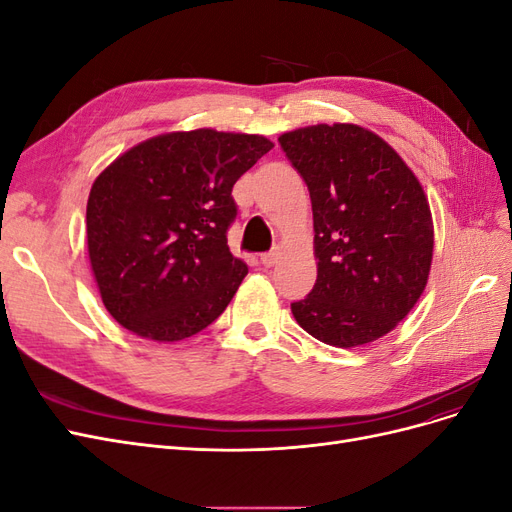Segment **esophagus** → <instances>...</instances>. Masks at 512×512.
<instances>
[{"label":"esophagus","instance_id":"esophagus-1","mask_svg":"<svg viewBox=\"0 0 512 512\" xmlns=\"http://www.w3.org/2000/svg\"><path fill=\"white\" fill-rule=\"evenodd\" d=\"M260 262H262V265H265V267H273L275 262H277V250H271V252H267V254H262V256H260Z\"/></svg>","mask_w":512,"mask_h":512}]
</instances>
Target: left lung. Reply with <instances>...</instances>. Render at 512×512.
<instances>
[{"label": "left lung", "mask_w": 512, "mask_h": 512, "mask_svg": "<svg viewBox=\"0 0 512 512\" xmlns=\"http://www.w3.org/2000/svg\"><path fill=\"white\" fill-rule=\"evenodd\" d=\"M280 145L307 183L318 258V280L292 314L329 346L374 342L427 284L433 222L421 183L389 143L352 123L299 128Z\"/></svg>", "instance_id": "obj_1"}]
</instances>
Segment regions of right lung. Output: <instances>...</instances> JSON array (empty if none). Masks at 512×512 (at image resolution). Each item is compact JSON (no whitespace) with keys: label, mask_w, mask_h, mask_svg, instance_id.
I'll return each instance as SVG.
<instances>
[{"label":"right lung","mask_w":512,"mask_h":512,"mask_svg":"<svg viewBox=\"0 0 512 512\" xmlns=\"http://www.w3.org/2000/svg\"><path fill=\"white\" fill-rule=\"evenodd\" d=\"M273 143L209 128L132 147L87 200V247L104 307L121 327L179 342L218 318L247 265L228 250L232 185Z\"/></svg>","instance_id":"1"}]
</instances>
